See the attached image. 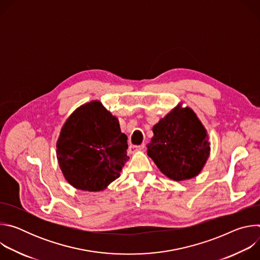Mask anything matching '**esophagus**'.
Here are the masks:
<instances>
[{
    "label": "esophagus",
    "mask_w": 260,
    "mask_h": 260,
    "mask_svg": "<svg viewBox=\"0 0 260 260\" xmlns=\"http://www.w3.org/2000/svg\"><path fill=\"white\" fill-rule=\"evenodd\" d=\"M144 148H145V145H144V144H142V145H131V146L128 147V151H129L131 153H135V152H137V151L143 150Z\"/></svg>",
    "instance_id": "34e87169"
}]
</instances>
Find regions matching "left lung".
Listing matches in <instances>:
<instances>
[{"label":"left lung","mask_w":260,"mask_h":260,"mask_svg":"<svg viewBox=\"0 0 260 260\" xmlns=\"http://www.w3.org/2000/svg\"><path fill=\"white\" fill-rule=\"evenodd\" d=\"M147 154L160 172L175 181L200 174L210 155L207 131L193 111L176 107L153 128Z\"/></svg>","instance_id":"8db88e82"}]
</instances>
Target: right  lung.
Wrapping results in <instances>:
<instances>
[{
  "mask_svg": "<svg viewBox=\"0 0 260 260\" xmlns=\"http://www.w3.org/2000/svg\"><path fill=\"white\" fill-rule=\"evenodd\" d=\"M127 137L118 119L99 101L74 111L56 143V155L66 180L77 189L100 191L120 176Z\"/></svg>",
  "mask_w": 260,
  "mask_h": 260,
  "instance_id": "add662e5",
  "label": "right lung"
}]
</instances>
